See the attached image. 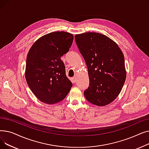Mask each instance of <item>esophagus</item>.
<instances>
[{"instance_id": "obj_1", "label": "esophagus", "mask_w": 149, "mask_h": 149, "mask_svg": "<svg viewBox=\"0 0 149 149\" xmlns=\"http://www.w3.org/2000/svg\"><path fill=\"white\" fill-rule=\"evenodd\" d=\"M72 81H73L74 83H76V81H77V77H73L72 79Z\"/></svg>"}]
</instances>
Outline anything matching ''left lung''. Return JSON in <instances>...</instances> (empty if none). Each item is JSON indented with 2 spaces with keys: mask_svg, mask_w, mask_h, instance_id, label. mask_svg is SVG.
Returning <instances> with one entry per match:
<instances>
[{
  "mask_svg": "<svg viewBox=\"0 0 149 149\" xmlns=\"http://www.w3.org/2000/svg\"><path fill=\"white\" fill-rule=\"evenodd\" d=\"M75 40L88 67L89 86L84 92L85 98L98 106L110 104L126 79L123 52L111 38L100 33L76 34Z\"/></svg>",
  "mask_w": 149,
  "mask_h": 149,
  "instance_id": "obj_1",
  "label": "left lung"
}]
</instances>
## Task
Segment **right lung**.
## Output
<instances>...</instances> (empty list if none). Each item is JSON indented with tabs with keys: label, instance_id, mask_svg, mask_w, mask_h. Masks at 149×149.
Returning <instances> with one entry per match:
<instances>
[{
	"label": "right lung",
	"instance_id": "1",
	"mask_svg": "<svg viewBox=\"0 0 149 149\" xmlns=\"http://www.w3.org/2000/svg\"><path fill=\"white\" fill-rule=\"evenodd\" d=\"M73 40L72 34L56 31L39 38L28 53L26 81L35 96L44 103L60 102L72 86L61 57L68 52Z\"/></svg>",
	"mask_w": 149,
	"mask_h": 149
}]
</instances>
